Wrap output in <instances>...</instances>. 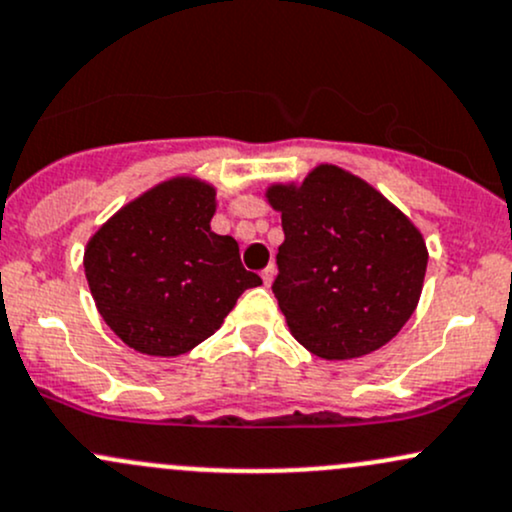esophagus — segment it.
<instances>
[{
    "label": "esophagus",
    "mask_w": 512,
    "mask_h": 512,
    "mask_svg": "<svg viewBox=\"0 0 512 512\" xmlns=\"http://www.w3.org/2000/svg\"><path fill=\"white\" fill-rule=\"evenodd\" d=\"M261 278H263V283H266V285H271V283H273V278H275V266H273V263H271V266L263 268V271H261Z\"/></svg>",
    "instance_id": "34e87169"
}]
</instances>
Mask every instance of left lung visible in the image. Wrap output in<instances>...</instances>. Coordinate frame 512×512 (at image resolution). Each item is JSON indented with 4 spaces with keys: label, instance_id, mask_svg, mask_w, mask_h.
Returning a JSON list of instances; mask_svg holds the SVG:
<instances>
[{
    "label": "left lung",
    "instance_id": "1",
    "mask_svg": "<svg viewBox=\"0 0 512 512\" xmlns=\"http://www.w3.org/2000/svg\"><path fill=\"white\" fill-rule=\"evenodd\" d=\"M280 244L273 295L292 336L324 360L392 341L421 297L428 251L409 217L363 179L321 164L302 186H273Z\"/></svg>",
    "mask_w": 512,
    "mask_h": 512
}]
</instances>
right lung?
Instances as JSON below:
<instances>
[{
  "instance_id": "1",
  "label": "right lung",
  "mask_w": 512,
  "mask_h": 512,
  "mask_svg": "<svg viewBox=\"0 0 512 512\" xmlns=\"http://www.w3.org/2000/svg\"><path fill=\"white\" fill-rule=\"evenodd\" d=\"M215 191L174 179L140 195L94 234L84 271L103 321L147 355L174 358L222 326L239 295L261 285L239 244L210 229Z\"/></svg>"
}]
</instances>
